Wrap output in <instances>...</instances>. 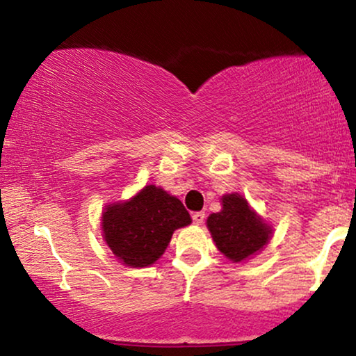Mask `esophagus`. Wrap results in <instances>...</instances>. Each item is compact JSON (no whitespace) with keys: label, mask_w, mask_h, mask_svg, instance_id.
Returning a JSON list of instances; mask_svg holds the SVG:
<instances>
[{"label":"esophagus","mask_w":356,"mask_h":356,"mask_svg":"<svg viewBox=\"0 0 356 356\" xmlns=\"http://www.w3.org/2000/svg\"><path fill=\"white\" fill-rule=\"evenodd\" d=\"M204 220H206V213H204V212H194L193 213V222L196 223V225H202Z\"/></svg>","instance_id":"esophagus-1"}]
</instances>
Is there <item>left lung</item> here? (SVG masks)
I'll use <instances>...</instances> for the list:
<instances>
[{
    "mask_svg": "<svg viewBox=\"0 0 356 356\" xmlns=\"http://www.w3.org/2000/svg\"><path fill=\"white\" fill-rule=\"evenodd\" d=\"M220 202L222 211L206 222L217 250L233 262L251 259L267 246L274 230L241 194H223Z\"/></svg>",
    "mask_w": 356,
    "mask_h": 356,
    "instance_id": "8db88e82",
    "label": "left lung"
}]
</instances>
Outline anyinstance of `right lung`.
Here are the masks:
<instances>
[{"instance_id":"right-lung-1","label":"right lung","mask_w":356,"mask_h":356,"mask_svg":"<svg viewBox=\"0 0 356 356\" xmlns=\"http://www.w3.org/2000/svg\"><path fill=\"white\" fill-rule=\"evenodd\" d=\"M191 223L177 196L147 184L128 201L111 202L102 212L104 241L121 264L152 266L167 250L175 230Z\"/></svg>"}]
</instances>
